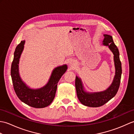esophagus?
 Returning <instances> with one entry per match:
<instances>
[{
    "mask_svg": "<svg viewBox=\"0 0 134 134\" xmlns=\"http://www.w3.org/2000/svg\"><path fill=\"white\" fill-rule=\"evenodd\" d=\"M70 65H71V66H72V65H73V63H72V62H70Z\"/></svg>",
    "mask_w": 134,
    "mask_h": 134,
    "instance_id": "1",
    "label": "esophagus"
}]
</instances>
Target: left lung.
I'll use <instances>...</instances> for the list:
<instances>
[{
    "label": "left lung",
    "mask_w": 134,
    "mask_h": 134,
    "mask_svg": "<svg viewBox=\"0 0 134 134\" xmlns=\"http://www.w3.org/2000/svg\"><path fill=\"white\" fill-rule=\"evenodd\" d=\"M104 36L102 44L109 47L114 55L113 59L115 66V75L112 84L103 92L89 93L84 90L81 78L77 76H76L75 78V88L79 100L83 105L89 107H99L106 104L114 97L120 86L122 70L119 49L113 42L112 36L108 35H104Z\"/></svg>",
    "instance_id": "8db88e82"
}]
</instances>
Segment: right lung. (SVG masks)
I'll list each match as a JSON object with an SVG mask.
<instances>
[{"label": "right lung", "instance_id": "1", "mask_svg": "<svg viewBox=\"0 0 134 134\" xmlns=\"http://www.w3.org/2000/svg\"><path fill=\"white\" fill-rule=\"evenodd\" d=\"M25 42V40L22 41L17 45L14 54V59L11 68V76L14 89L19 99L25 104L33 108H45L53 101L58 82L66 71L67 66L64 64L55 68L45 86L40 89H30L22 81L19 74V62L24 49Z\"/></svg>", "mask_w": 134, "mask_h": 134}]
</instances>
